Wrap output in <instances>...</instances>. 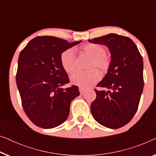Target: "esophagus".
<instances>
[{
  "instance_id": "1",
  "label": "esophagus",
  "mask_w": 156,
  "mask_h": 156,
  "mask_svg": "<svg viewBox=\"0 0 156 156\" xmlns=\"http://www.w3.org/2000/svg\"><path fill=\"white\" fill-rule=\"evenodd\" d=\"M79 91H80L81 94H84L85 93V91H86V89H85L84 88H83V87H79Z\"/></svg>"
}]
</instances>
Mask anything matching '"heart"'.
Masks as SVG:
<instances>
[{"label":"heart","instance_id":"1","mask_svg":"<svg viewBox=\"0 0 156 156\" xmlns=\"http://www.w3.org/2000/svg\"><path fill=\"white\" fill-rule=\"evenodd\" d=\"M81 50L90 57L87 65L88 70L75 72L72 74L70 80L73 84L84 88L91 87L101 79L100 73L104 75L109 71L112 58L106 53L105 47L100 44L89 43L82 46ZM60 63L67 74H71L76 69V55L73 49L64 50L60 55Z\"/></svg>","mask_w":156,"mask_h":156}]
</instances>
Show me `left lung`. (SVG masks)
<instances>
[{"mask_svg": "<svg viewBox=\"0 0 156 156\" xmlns=\"http://www.w3.org/2000/svg\"><path fill=\"white\" fill-rule=\"evenodd\" d=\"M90 42L106 45L112 66L95 89L97 98L91 104L94 119L109 129L126 125L137 112L144 89V62L136 44L126 36L112 33Z\"/></svg>", "mask_w": 156, "mask_h": 156, "instance_id": "left-lung-1", "label": "left lung"}]
</instances>
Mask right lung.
Segmentation results:
<instances>
[{
	"label": "right lung",
	"mask_w": 156,
	"mask_h": 156,
	"mask_svg": "<svg viewBox=\"0 0 156 156\" xmlns=\"http://www.w3.org/2000/svg\"><path fill=\"white\" fill-rule=\"evenodd\" d=\"M82 41L70 43L53 36H37L19 55L16 84L23 109L34 124L52 129L65 122L71 101L80 95L78 87H62L69 82L60 63L64 50Z\"/></svg>",
	"instance_id": "add662e5"
}]
</instances>
